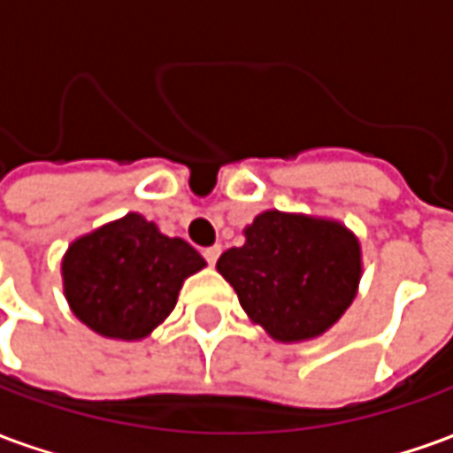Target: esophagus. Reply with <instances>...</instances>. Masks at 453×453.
<instances>
[{
	"mask_svg": "<svg viewBox=\"0 0 453 453\" xmlns=\"http://www.w3.org/2000/svg\"><path fill=\"white\" fill-rule=\"evenodd\" d=\"M203 257H206L208 265H216L218 257H220V245H213V247H206L203 250Z\"/></svg>",
	"mask_w": 453,
	"mask_h": 453,
	"instance_id": "esophagus-1",
	"label": "esophagus"
}]
</instances>
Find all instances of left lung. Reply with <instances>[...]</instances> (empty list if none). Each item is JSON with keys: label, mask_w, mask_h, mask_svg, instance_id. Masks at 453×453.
<instances>
[{"label": "left lung", "mask_w": 453, "mask_h": 453, "mask_svg": "<svg viewBox=\"0 0 453 453\" xmlns=\"http://www.w3.org/2000/svg\"><path fill=\"white\" fill-rule=\"evenodd\" d=\"M242 235L245 245L223 252L216 269L272 340H315L357 298L361 242L340 220L269 208Z\"/></svg>", "instance_id": "obj_1"}]
</instances>
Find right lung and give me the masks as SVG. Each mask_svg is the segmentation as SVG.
<instances>
[{
	"mask_svg": "<svg viewBox=\"0 0 453 453\" xmlns=\"http://www.w3.org/2000/svg\"><path fill=\"white\" fill-rule=\"evenodd\" d=\"M206 259L140 213L77 237L63 257V291L89 330L111 340H145L177 305L188 276Z\"/></svg>",
	"mask_w": 453,
	"mask_h": 453,
	"instance_id": "1",
	"label": "right lung"
}]
</instances>
